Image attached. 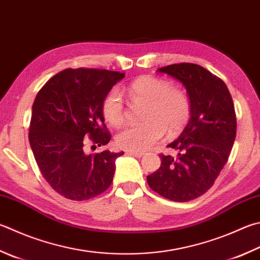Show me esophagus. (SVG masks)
I'll return each instance as SVG.
<instances>
[{"instance_id":"esophagus-1","label":"esophagus","mask_w":260,"mask_h":260,"mask_svg":"<svg viewBox=\"0 0 260 260\" xmlns=\"http://www.w3.org/2000/svg\"><path fill=\"white\" fill-rule=\"evenodd\" d=\"M126 154L130 156H135V157H137V158H141L145 155L144 151H131V150L126 151Z\"/></svg>"}]
</instances>
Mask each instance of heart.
Segmentation results:
<instances>
[{"label": "heart", "instance_id": "b5f03b06", "mask_svg": "<svg viewBox=\"0 0 260 260\" xmlns=\"http://www.w3.org/2000/svg\"><path fill=\"white\" fill-rule=\"evenodd\" d=\"M131 100L147 104L141 124H131L116 136L121 148L143 151L153 147L163 138L165 131L170 136L179 134L188 123L191 105L184 91L173 88L170 81L160 78L144 76L126 87ZM103 114L110 124L120 126L124 120V106L121 94L112 90L103 103Z\"/></svg>", "mask_w": 260, "mask_h": 260}]
</instances>
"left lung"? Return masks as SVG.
<instances>
[{
    "label": "left lung",
    "instance_id": "1",
    "mask_svg": "<svg viewBox=\"0 0 260 260\" xmlns=\"http://www.w3.org/2000/svg\"><path fill=\"white\" fill-rule=\"evenodd\" d=\"M179 80L187 89L190 120L178 139L168 147L178 157L160 155L159 169L147 176L155 192L185 203L212 188L226 164L237 135L231 94L219 78L193 63H180L157 70Z\"/></svg>",
    "mask_w": 260,
    "mask_h": 260
}]
</instances>
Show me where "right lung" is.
<instances>
[{
	"instance_id": "obj_1",
	"label": "right lung",
	"mask_w": 260,
	"mask_h": 260,
	"mask_svg": "<svg viewBox=\"0 0 260 260\" xmlns=\"http://www.w3.org/2000/svg\"><path fill=\"white\" fill-rule=\"evenodd\" d=\"M124 73L67 69L43 86L32 104L29 143L48 184L64 198L87 200L113 181L115 159L123 151L87 154L88 141L105 146L111 135L103 103ZM94 145V146H95Z\"/></svg>"
}]
</instances>
